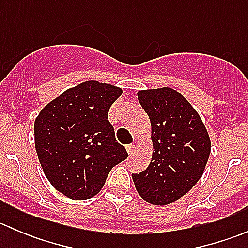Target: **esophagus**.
Returning a JSON list of instances; mask_svg holds the SVG:
<instances>
[{"label": "esophagus", "instance_id": "esophagus-1", "mask_svg": "<svg viewBox=\"0 0 248 248\" xmlns=\"http://www.w3.org/2000/svg\"><path fill=\"white\" fill-rule=\"evenodd\" d=\"M134 149H136V146H134L133 144H128V145H127V146H126V150H127V152H128V155L133 154Z\"/></svg>", "mask_w": 248, "mask_h": 248}]
</instances>
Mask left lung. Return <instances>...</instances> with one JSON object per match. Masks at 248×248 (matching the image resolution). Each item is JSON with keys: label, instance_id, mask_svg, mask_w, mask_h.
<instances>
[{"label": "left lung", "instance_id": "8db88e82", "mask_svg": "<svg viewBox=\"0 0 248 248\" xmlns=\"http://www.w3.org/2000/svg\"><path fill=\"white\" fill-rule=\"evenodd\" d=\"M138 101L150 117L154 152L150 166L132 174L134 186L150 204L168 205L204 174L211 141L198 112L176 90H141Z\"/></svg>", "mask_w": 248, "mask_h": 248}]
</instances>
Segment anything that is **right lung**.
I'll return each instance as SVG.
<instances>
[{
  "label": "right lung",
  "instance_id": "obj_1",
  "mask_svg": "<svg viewBox=\"0 0 248 248\" xmlns=\"http://www.w3.org/2000/svg\"><path fill=\"white\" fill-rule=\"evenodd\" d=\"M120 87L89 80L47 103L34 121V145L50 184L76 201L92 198L128 157L108 120Z\"/></svg>",
  "mask_w": 248,
  "mask_h": 248
}]
</instances>
